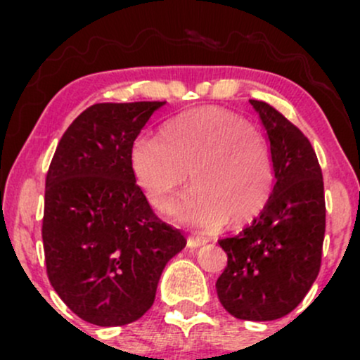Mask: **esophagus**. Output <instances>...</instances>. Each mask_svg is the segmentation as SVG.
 I'll use <instances>...</instances> for the list:
<instances>
[{
  "label": "esophagus",
  "mask_w": 360,
  "mask_h": 360,
  "mask_svg": "<svg viewBox=\"0 0 360 360\" xmlns=\"http://www.w3.org/2000/svg\"><path fill=\"white\" fill-rule=\"evenodd\" d=\"M205 240L203 238H200V237H189L188 238V247L189 249H198V247H201V245H205Z\"/></svg>",
  "instance_id": "34e87169"
}]
</instances>
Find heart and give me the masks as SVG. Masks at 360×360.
Returning a JSON list of instances; mask_svg holds the SVG:
<instances>
[{
    "label": "heart",
    "instance_id": "b5f03b06",
    "mask_svg": "<svg viewBox=\"0 0 360 360\" xmlns=\"http://www.w3.org/2000/svg\"><path fill=\"white\" fill-rule=\"evenodd\" d=\"M131 174L148 203L167 212L191 181L194 191L174 208L181 221L212 232L226 221L254 220L269 198L274 166L266 137L245 118L217 106L184 111L130 147Z\"/></svg>",
    "mask_w": 360,
    "mask_h": 360
}]
</instances>
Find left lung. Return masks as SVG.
Masks as SVG:
<instances>
[{
  "instance_id": "left-lung-1",
  "label": "left lung",
  "mask_w": 360,
  "mask_h": 360,
  "mask_svg": "<svg viewBox=\"0 0 360 360\" xmlns=\"http://www.w3.org/2000/svg\"><path fill=\"white\" fill-rule=\"evenodd\" d=\"M267 131L274 186L262 212L235 237L218 240L229 255L218 300L238 320L288 315L315 283L325 237L323 176L309 140L278 110L250 100Z\"/></svg>"
}]
</instances>
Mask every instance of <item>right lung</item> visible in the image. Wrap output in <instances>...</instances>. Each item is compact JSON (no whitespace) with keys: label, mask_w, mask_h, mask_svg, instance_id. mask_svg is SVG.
I'll use <instances>...</instances> for the list:
<instances>
[{"label":"right lung","mask_w":360,"mask_h":360,"mask_svg":"<svg viewBox=\"0 0 360 360\" xmlns=\"http://www.w3.org/2000/svg\"><path fill=\"white\" fill-rule=\"evenodd\" d=\"M166 101L98 103L62 135L45 179L42 238L52 288L98 326L139 320L166 264L186 247L152 212L131 174L130 147Z\"/></svg>","instance_id":"obj_1"}]
</instances>
